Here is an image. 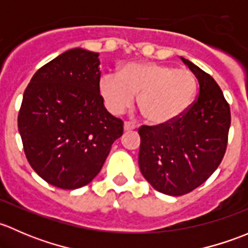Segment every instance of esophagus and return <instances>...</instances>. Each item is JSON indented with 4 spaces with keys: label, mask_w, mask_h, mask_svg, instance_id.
Listing matches in <instances>:
<instances>
[{
    "label": "esophagus",
    "mask_w": 248,
    "mask_h": 248,
    "mask_svg": "<svg viewBox=\"0 0 248 248\" xmlns=\"http://www.w3.org/2000/svg\"><path fill=\"white\" fill-rule=\"evenodd\" d=\"M138 128V124H133V122H128V121H126L124 124V129L126 132H128V131H133V129H137Z\"/></svg>",
    "instance_id": "esophagus-1"
}]
</instances>
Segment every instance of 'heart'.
<instances>
[{"mask_svg":"<svg viewBox=\"0 0 248 248\" xmlns=\"http://www.w3.org/2000/svg\"><path fill=\"white\" fill-rule=\"evenodd\" d=\"M99 92L112 114H121L134 103L149 122L163 124L179 119L193 104L196 77L187 69H175L157 62H131L119 73L99 79Z\"/></svg>","mask_w":248,"mask_h":248,"instance_id":"obj_1","label":"heart"}]
</instances>
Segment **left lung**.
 Returning a JSON list of instances; mask_svg holds the SVG:
<instances>
[{"instance_id":"obj_1","label":"left lung","mask_w":248,"mask_h":248,"mask_svg":"<svg viewBox=\"0 0 248 248\" xmlns=\"http://www.w3.org/2000/svg\"><path fill=\"white\" fill-rule=\"evenodd\" d=\"M199 82L198 99L181 117L139 129V168L156 191L182 196L204 184L227 149L231 109L215 79L180 57Z\"/></svg>"}]
</instances>
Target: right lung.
I'll list each match as a JSON object with an SVG mask.
<instances>
[{"mask_svg":"<svg viewBox=\"0 0 248 248\" xmlns=\"http://www.w3.org/2000/svg\"><path fill=\"white\" fill-rule=\"evenodd\" d=\"M98 56L82 47L67 50L38 69L24 92L17 127L25 155L59 188L90 184L124 133L99 93Z\"/></svg>","mask_w":248,"mask_h":248,"instance_id":"add662e5","label":"right lung"}]
</instances>
